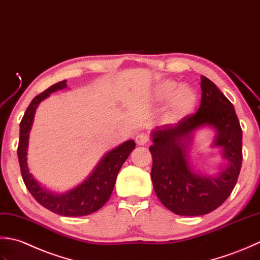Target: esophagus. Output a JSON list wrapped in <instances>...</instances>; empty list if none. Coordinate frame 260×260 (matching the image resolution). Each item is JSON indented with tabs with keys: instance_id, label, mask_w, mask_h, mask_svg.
Returning <instances> with one entry per match:
<instances>
[{
	"instance_id": "obj_1",
	"label": "esophagus",
	"mask_w": 260,
	"mask_h": 260,
	"mask_svg": "<svg viewBox=\"0 0 260 260\" xmlns=\"http://www.w3.org/2000/svg\"><path fill=\"white\" fill-rule=\"evenodd\" d=\"M148 141H149V136L145 134V132H141V134L137 135V137H136V142L140 146L146 145Z\"/></svg>"
}]
</instances>
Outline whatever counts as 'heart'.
<instances>
[{
  "label": "heart",
  "mask_w": 260,
  "mask_h": 260,
  "mask_svg": "<svg viewBox=\"0 0 260 260\" xmlns=\"http://www.w3.org/2000/svg\"><path fill=\"white\" fill-rule=\"evenodd\" d=\"M155 96L158 101L168 100L165 111V119L176 121L189 114L198 104V93L189 85H179L177 82L165 79L155 88Z\"/></svg>",
  "instance_id": "1"
}]
</instances>
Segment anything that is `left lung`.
Listing matches in <instances>:
<instances>
[{
	"label": "left lung",
	"instance_id": "8db88e82",
	"mask_svg": "<svg viewBox=\"0 0 260 260\" xmlns=\"http://www.w3.org/2000/svg\"><path fill=\"white\" fill-rule=\"evenodd\" d=\"M201 88L197 113L151 132L153 189L160 202L178 215H203L218 209L235 188L241 169L242 130L234 105L205 76H201ZM203 126L216 130L212 146L221 147L228 161L214 177L197 173L189 164L188 146L193 131Z\"/></svg>",
	"mask_w": 260,
	"mask_h": 260
}]
</instances>
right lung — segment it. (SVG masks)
I'll return each instance as SVG.
<instances>
[{
  "instance_id": "add662e5",
  "label": "right lung",
  "mask_w": 260,
  "mask_h": 260,
  "mask_svg": "<svg viewBox=\"0 0 260 260\" xmlns=\"http://www.w3.org/2000/svg\"><path fill=\"white\" fill-rule=\"evenodd\" d=\"M66 87V81L54 84L31 101L20 122L18 158L23 182L37 202L56 214L83 216L100 210L108 202L113 192L118 173L126 158L129 157L130 152L135 149L136 144L134 140H128L105 153L85 181L65 193H54L41 186L40 183L37 182L32 174L29 172L26 164L29 134L32 126L36 110L41 101L48 98L51 93Z\"/></svg>"
}]
</instances>
